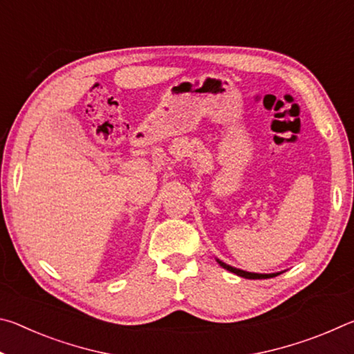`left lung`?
Listing matches in <instances>:
<instances>
[{
    "instance_id": "1",
    "label": "left lung",
    "mask_w": 354,
    "mask_h": 354,
    "mask_svg": "<svg viewBox=\"0 0 354 354\" xmlns=\"http://www.w3.org/2000/svg\"><path fill=\"white\" fill-rule=\"evenodd\" d=\"M217 262L220 263L221 267L226 268L227 272H232V273H236L237 277H242V278H247V279H266V278H273V277H278V274H281V273H270V274H262V273H251V272H245V270H241V268H236V267H231V266H227V263L221 262V261H218V259H217Z\"/></svg>"
}]
</instances>
